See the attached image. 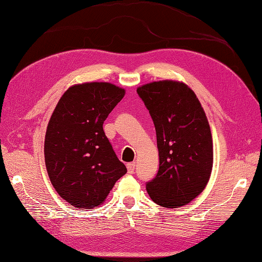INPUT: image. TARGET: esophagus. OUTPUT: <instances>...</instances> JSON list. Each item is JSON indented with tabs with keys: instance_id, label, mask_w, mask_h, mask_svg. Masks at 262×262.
<instances>
[{
	"instance_id": "34e87169",
	"label": "esophagus",
	"mask_w": 262,
	"mask_h": 262,
	"mask_svg": "<svg viewBox=\"0 0 262 262\" xmlns=\"http://www.w3.org/2000/svg\"><path fill=\"white\" fill-rule=\"evenodd\" d=\"M126 168H127V171L130 173H134L135 172V168H136V163L135 162H130L126 164Z\"/></svg>"
}]
</instances>
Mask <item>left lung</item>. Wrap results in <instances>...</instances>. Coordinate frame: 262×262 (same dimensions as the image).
Instances as JSON below:
<instances>
[{"instance_id":"obj_1","label":"left lung","mask_w":262,"mask_h":262,"mask_svg":"<svg viewBox=\"0 0 262 262\" xmlns=\"http://www.w3.org/2000/svg\"><path fill=\"white\" fill-rule=\"evenodd\" d=\"M157 131L160 166L146 184L155 204L187 205L205 190L213 168V139L200 101L182 81L159 80L137 89Z\"/></svg>"}]
</instances>
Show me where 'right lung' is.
I'll return each mask as SVG.
<instances>
[{
  "label": "right lung",
  "mask_w": 262,
  "mask_h": 262,
  "mask_svg": "<svg viewBox=\"0 0 262 262\" xmlns=\"http://www.w3.org/2000/svg\"><path fill=\"white\" fill-rule=\"evenodd\" d=\"M125 95L110 82L77 84L64 92L49 119L45 162L57 193L81 209L102 205L126 173L104 135L103 122Z\"/></svg>",
  "instance_id": "right-lung-1"
}]
</instances>
